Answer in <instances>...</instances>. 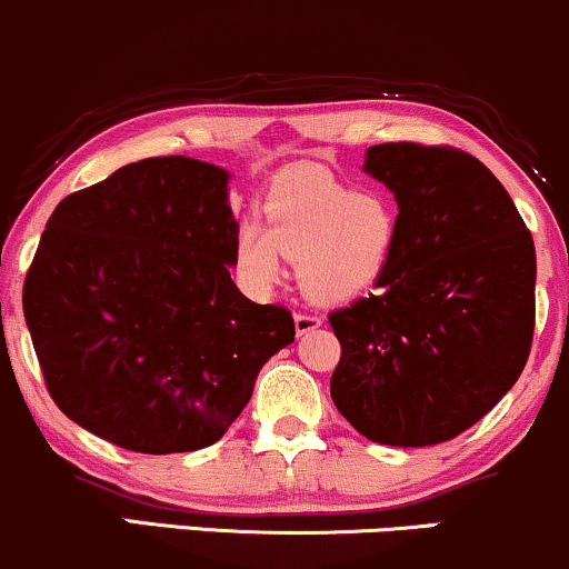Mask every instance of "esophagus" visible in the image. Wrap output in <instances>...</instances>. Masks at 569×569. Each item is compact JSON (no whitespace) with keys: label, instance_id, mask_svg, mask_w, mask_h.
Segmentation results:
<instances>
[{"label":"esophagus","instance_id":"esophagus-1","mask_svg":"<svg viewBox=\"0 0 569 569\" xmlns=\"http://www.w3.org/2000/svg\"><path fill=\"white\" fill-rule=\"evenodd\" d=\"M293 322H297V333L305 336V333H312L315 328H320L322 318L315 312H297L293 315Z\"/></svg>","mask_w":569,"mask_h":569}]
</instances>
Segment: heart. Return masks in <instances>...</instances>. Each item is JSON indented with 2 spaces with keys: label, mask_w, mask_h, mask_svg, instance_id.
I'll return each instance as SVG.
<instances>
[{
  "label": "heart",
  "mask_w": 569,
  "mask_h": 569,
  "mask_svg": "<svg viewBox=\"0 0 569 569\" xmlns=\"http://www.w3.org/2000/svg\"><path fill=\"white\" fill-rule=\"evenodd\" d=\"M397 241V214L378 193H357L318 168H297L272 186L264 228L236 233V262L254 286L280 272V254L299 262L305 291L318 301H347L370 289Z\"/></svg>",
  "instance_id": "obj_1"
}]
</instances>
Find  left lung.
<instances>
[{
	"label": "left lung",
	"instance_id": "1",
	"mask_svg": "<svg viewBox=\"0 0 569 569\" xmlns=\"http://www.w3.org/2000/svg\"><path fill=\"white\" fill-rule=\"evenodd\" d=\"M365 170L397 197V241L376 291L328 315L341 343L330 397L376 443L451 441L528 362L533 236L505 186L462 149L378 143Z\"/></svg>",
	"mask_w": 569,
	"mask_h": 569
}]
</instances>
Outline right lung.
Returning <instances> with one entry per match:
<instances>
[{
	"label": "right lung",
	"mask_w": 569,
	"mask_h": 569,
	"mask_svg": "<svg viewBox=\"0 0 569 569\" xmlns=\"http://www.w3.org/2000/svg\"><path fill=\"white\" fill-rule=\"evenodd\" d=\"M228 172L149 157L64 197L23 283L49 397L70 420L141 455L218 441L262 365L297 336L280 305L231 280Z\"/></svg>",
	"instance_id": "add662e5"
}]
</instances>
